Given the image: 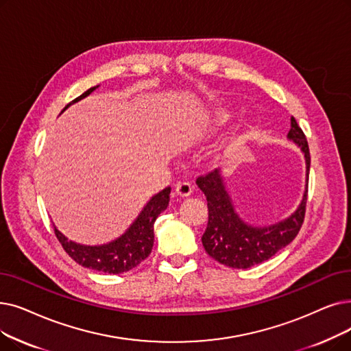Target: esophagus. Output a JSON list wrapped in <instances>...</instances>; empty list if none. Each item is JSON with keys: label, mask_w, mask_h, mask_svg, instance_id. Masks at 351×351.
I'll return each instance as SVG.
<instances>
[{"label": "esophagus", "mask_w": 351, "mask_h": 351, "mask_svg": "<svg viewBox=\"0 0 351 351\" xmlns=\"http://www.w3.org/2000/svg\"><path fill=\"white\" fill-rule=\"evenodd\" d=\"M175 193L179 197H188L192 193V186L191 184H188V182H179V184H176L175 186Z\"/></svg>", "instance_id": "1"}]
</instances>
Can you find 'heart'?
Wrapping results in <instances>:
<instances>
[{"label": "heart", "instance_id": "1", "mask_svg": "<svg viewBox=\"0 0 351 351\" xmlns=\"http://www.w3.org/2000/svg\"><path fill=\"white\" fill-rule=\"evenodd\" d=\"M226 119H228V114L226 113H223V112H221V113H218L215 117H213V120H210V126H217V125H221V123H223V121H226Z\"/></svg>", "mask_w": 351, "mask_h": 351}]
</instances>
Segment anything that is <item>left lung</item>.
<instances>
[{"label": "left lung", "mask_w": 351, "mask_h": 351, "mask_svg": "<svg viewBox=\"0 0 351 351\" xmlns=\"http://www.w3.org/2000/svg\"><path fill=\"white\" fill-rule=\"evenodd\" d=\"M287 138L301 149L306 158L308 185L310 149L306 134L294 117H291V129ZM196 184L208 201V225L202 235V245L208 255L222 265L245 269L261 264L287 247L301 230L306 215L307 189L301 204L288 218L268 226H254L237 213L219 169L199 176Z\"/></svg>", "instance_id": "1"}]
</instances>
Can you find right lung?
Masks as SVG:
<instances>
[{
  "mask_svg": "<svg viewBox=\"0 0 351 351\" xmlns=\"http://www.w3.org/2000/svg\"><path fill=\"white\" fill-rule=\"evenodd\" d=\"M97 87L99 86H95L84 91L82 96L69 103L63 112L70 104L87 97ZM169 195L171 188L167 186L155 196H152L150 201L139 213V217L128 228V231L109 243H103V245H82V243L69 241L54 226L56 237L62 243L64 251L75 263L84 268L108 274L128 272L134 267H138L152 252L155 241L154 223L159 217V213L169 205Z\"/></svg>",
  "mask_w": 351,
  "mask_h": 351,
  "instance_id": "right-lung-1",
  "label": "right lung"
}]
</instances>
